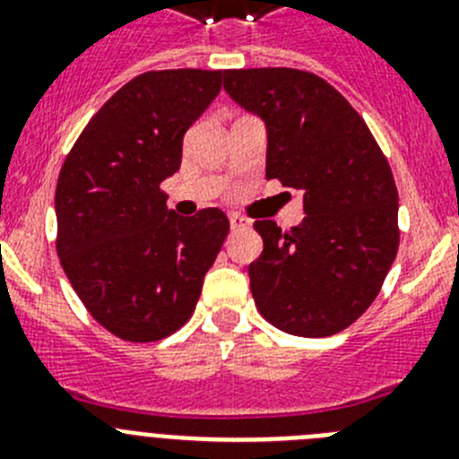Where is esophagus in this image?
Instances as JSON below:
<instances>
[{
  "label": "esophagus",
  "mask_w": 459,
  "mask_h": 459,
  "mask_svg": "<svg viewBox=\"0 0 459 459\" xmlns=\"http://www.w3.org/2000/svg\"><path fill=\"white\" fill-rule=\"evenodd\" d=\"M248 225L250 222L246 221V218L237 216V213H232V216H230V227H232V230H246Z\"/></svg>",
  "instance_id": "esophagus-1"
}]
</instances>
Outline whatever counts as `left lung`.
<instances>
[{
  "instance_id": "obj_1",
  "label": "left lung",
  "mask_w": 459,
  "mask_h": 459,
  "mask_svg": "<svg viewBox=\"0 0 459 459\" xmlns=\"http://www.w3.org/2000/svg\"><path fill=\"white\" fill-rule=\"evenodd\" d=\"M234 103L266 126V179L301 190V225L257 221L255 306L275 328L324 338L370 307L397 255V190L366 121L340 91L296 68L222 73Z\"/></svg>"
}]
</instances>
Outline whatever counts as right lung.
<instances>
[{
  "label": "right lung",
  "mask_w": 459,
  "mask_h": 459,
  "mask_svg": "<svg viewBox=\"0 0 459 459\" xmlns=\"http://www.w3.org/2000/svg\"><path fill=\"white\" fill-rule=\"evenodd\" d=\"M221 75L142 73L91 117L59 172L56 253L80 301L121 340L153 342L184 326L230 232L221 209L184 218L160 190Z\"/></svg>",
  "instance_id": "add662e5"
}]
</instances>
